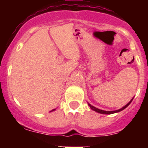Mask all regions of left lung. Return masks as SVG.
<instances>
[{
  "instance_id": "left-lung-1",
  "label": "left lung",
  "mask_w": 148,
  "mask_h": 148,
  "mask_svg": "<svg viewBox=\"0 0 148 148\" xmlns=\"http://www.w3.org/2000/svg\"><path fill=\"white\" fill-rule=\"evenodd\" d=\"M132 100H133V99H132ZM132 100L130 101V102L128 103V104H127L125 106V107H123L122 108H121V109L118 110H114V111H105V110H102L98 109V108H95V107H93V106H92V105H91V104H89V103H88V105L90 106V108H91V109H92V110H95V112H97V113H102V114H113V113H118V112H120V111H121V110H124V109H125V108H126L127 107V106L129 105V104H130V103H131Z\"/></svg>"
}]
</instances>
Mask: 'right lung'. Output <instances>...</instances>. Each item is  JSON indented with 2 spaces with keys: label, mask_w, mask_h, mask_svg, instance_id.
<instances>
[{
  "label": "right lung",
  "mask_w": 148,
  "mask_h": 148,
  "mask_svg": "<svg viewBox=\"0 0 148 148\" xmlns=\"http://www.w3.org/2000/svg\"><path fill=\"white\" fill-rule=\"evenodd\" d=\"M56 110V109H54V110H52V111H53V110Z\"/></svg>",
  "instance_id": "add662e5"
}]
</instances>
